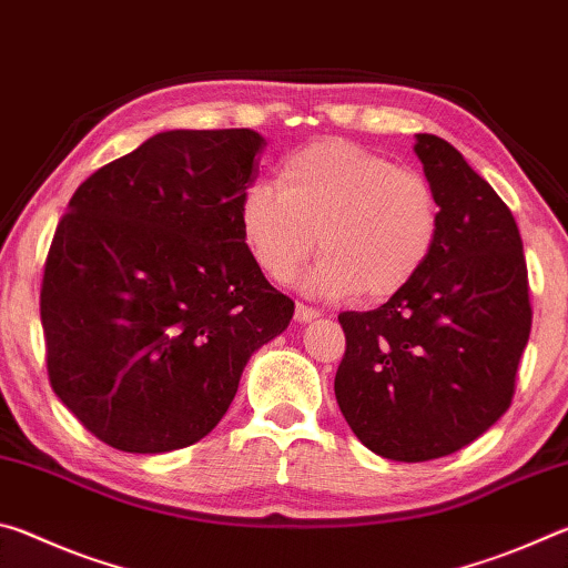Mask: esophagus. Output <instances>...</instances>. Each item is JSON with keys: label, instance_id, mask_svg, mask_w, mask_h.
<instances>
[{"label": "esophagus", "instance_id": "obj_1", "mask_svg": "<svg viewBox=\"0 0 568 568\" xmlns=\"http://www.w3.org/2000/svg\"><path fill=\"white\" fill-rule=\"evenodd\" d=\"M315 318H321V311H315V307H307L303 303L295 305V321L297 323H311Z\"/></svg>", "mask_w": 568, "mask_h": 568}]
</instances>
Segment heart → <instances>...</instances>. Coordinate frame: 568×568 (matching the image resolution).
<instances>
[{"instance_id": "obj_1", "label": "heart", "mask_w": 568, "mask_h": 568, "mask_svg": "<svg viewBox=\"0 0 568 568\" xmlns=\"http://www.w3.org/2000/svg\"><path fill=\"white\" fill-rule=\"evenodd\" d=\"M277 189L255 182L240 200V233L273 281H291L315 250L307 293L386 301L428 265L440 235L430 182L351 140H318L277 165Z\"/></svg>"}]
</instances>
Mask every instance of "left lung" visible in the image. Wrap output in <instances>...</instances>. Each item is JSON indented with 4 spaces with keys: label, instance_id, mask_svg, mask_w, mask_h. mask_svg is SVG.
I'll return each mask as SVG.
<instances>
[{
    "label": "left lung",
    "instance_id": "obj_1",
    "mask_svg": "<svg viewBox=\"0 0 568 568\" xmlns=\"http://www.w3.org/2000/svg\"><path fill=\"white\" fill-rule=\"evenodd\" d=\"M413 150L440 205L438 245L388 303L338 315L345 355L335 373L361 444L406 464L454 454L504 416L531 333L511 210L450 142L416 134Z\"/></svg>",
    "mask_w": 568,
    "mask_h": 568
}]
</instances>
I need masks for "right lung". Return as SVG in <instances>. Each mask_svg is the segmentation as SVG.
I'll use <instances>...</instances> for the list:
<instances>
[{
	"label": "right lung",
	"instance_id": "1",
	"mask_svg": "<svg viewBox=\"0 0 568 568\" xmlns=\"http://www.w3.org/2000/svg\"><path fill=\"white\" fill-rule=\"evenodd\" d=\"M263 134L170 130L82 182L47 253V373L90 434L168 454L213 430L295 303L240 233Z\"/></svg>",
	"mask_w": 568,
	"mask_h": 568
}]
</instances>
